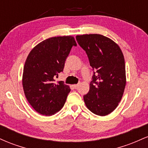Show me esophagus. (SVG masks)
<instances>
[{
	"mask_svg": "<svg viewBox=\"0 0 148 148\" xmlns=\"http://www.w3.org/2000/svg\"><path fill=\"white\" fill-rule=\"evenodd\" d=\"M72 87L74 88V89H77V88L79 87V84H74V85H72Z\"/></svg>",
	"mask_w": 148,
	"mask_h": 148,
	"instance_id": "1",
	"label": "esophagus"
}]
</instances>
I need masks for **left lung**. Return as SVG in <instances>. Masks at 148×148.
I'll return each mask as SVG.
<instances>
[{
  "instance_id": "1",
  "label": "left lung",
  "mask_w": 148,
  "mask_h": 148,
  "mask_svg": "<svg viewBox=\"0 0 148 148\" xmlns=\"http://www.w3.org/2000/svg\"><path fill=\"white\" fill-rule=\"evenodd\" d=\"M76 40L86 51L94 70L86 106L92 113L105 116L113 112L123 97L126 86L125 62L120 47L99 34L76 35Z\"/></svg>"
}]
</instances>
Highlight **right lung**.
I'll return each instance as SVG.
<instances>
[{
  "mask_svg": "<svg viewBox=\"0 0 148 148\" xmlns=\"http://www.w3.org/2000/svg\"><path fill=\"white\" fill-rule=\"evenodd\" d=\"M73 46V36L47 39L30 51L23 67L22 85L27 100L40 114L50 116L62 109L70 88L54 77L63 71L64 62Z\"/></svg>",
  "mask_w": 148,
  "mask_h": 148,
  "instance_id": "add662e5",
  "label": "right lung"
}]
</instances>
